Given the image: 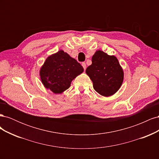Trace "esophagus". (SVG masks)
Here are the masks:
<instances>
[{"mask_svg": "<svg viewBox=\"0 0 159 159\" xmlns=\"http://www.w3.org/2000/svg\"><path fill=\"white\" fill-rule=\"evenodd\" d=\"M81 65H82L84 69L85 70V69H86V64H85V62H82V64H81Z\"/></svg>", "mask_w": 159, "mask_h": 159, "instance_id": "1", "label": "esophagus"}]
</instances>
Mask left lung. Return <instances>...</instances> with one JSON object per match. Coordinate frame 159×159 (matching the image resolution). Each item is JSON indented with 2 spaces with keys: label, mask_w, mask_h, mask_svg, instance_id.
I'll list each match as a JSON object with an SVG mask.
<instances>
[{
  "label": "left lung",
  "mask_w": 159,
  "mask_h": 159,
  "mask_svg": "<svg viewBox=\"0 0 159 159\" xmlns=\"http://www.w3.org/2000/svg\"><path fill=\"white\" fill-rule=\"evenodd\" d=\"M92 64L86 69L94 89L105 97L115 93L123 81V71L117 57L98 50L93 56Z\"/></svg>",
  "instance_id": "1"
}]
</instances>
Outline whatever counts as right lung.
<instances>
[{
    "mask_svg": "<svg viewBox=\"0 0 159 159\" xmlns=\"http://www.w3.org/2000/svg\"><path fill=\"white\" fill-rule=\"evenodd\" d=\"M83 71L80 63L66 52L60 50L46 60L40 75L45 88L57 94L68 89L71 81Z\"/></svg>",
    "mask_w": 159,
    "mask_h": 159,
    "instance_id": "right-lung-1",
    "label": "right lung"
}]
</instances>
